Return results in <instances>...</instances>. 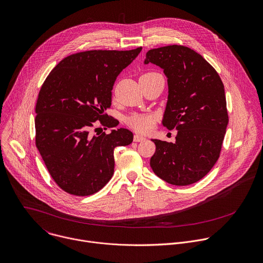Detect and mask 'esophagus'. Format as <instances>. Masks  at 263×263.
I'll use <instances>...</instances> for the list:
<instances>
[{"label":"esophagus","mask_w":263,"mask_h":263,"mask_svg":"<svg viewBox=\"0 0 263 263\" xmlns=\"http://www.w3.org/2000/svg\"><path fill=\"white\" fill-rule=\"evenodd\" d=\"M133 140H134L135 142H140V141H143V140H145V138H144L143 136H141V135L135 134V135H134V137H133Z\"/></svg>","instance_id":"esophagus-1"}]
</instances>
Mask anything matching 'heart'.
Returning <instances> with one entry per match:
<instances>
[{"instance_id":"b5f03b06","label":"heart","mask_w":263,"mask_h":263,"mask_svg":"<svg viewBox=\"0 0 263 263\" xmlns=\"http://www.w3.org/2000/svg\"><path fill=\"white\" fill-rule=\"evenodd\" d=\"M159 73L156 72H148L143 75H156ZM156 118L153 115H143V114H135L127 118L126 123L127 125L132 128L134 131L138 133H148L153 130L155 126Z\"/></svg>"}]
</instances>
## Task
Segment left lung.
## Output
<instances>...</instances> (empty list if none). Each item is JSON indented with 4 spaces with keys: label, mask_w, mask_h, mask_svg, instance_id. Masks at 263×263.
I'll return each mask as SVG.
<instances>
[{
    "label": "left lung",
    "mask_w": 263,
    "mask_h": 263,
    "mask_svg": "<svg viewBox=\"0 0 263 263\" xmlns=\"http://www.w3.org/2000/svg\"><path fill=\"white\" fill-rule=\"evenodd\" d=\"M164 70L168 100L162 124L176 128V142L152 139L149 164L160 179L176 186L200 181L220 157L228 124L224 84L215 68L195 50L168 45L146 52L144 64Z\"/></svg>",
    "instance_id": "1"
}]
</instances>
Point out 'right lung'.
Returning <instances> with one entry per match:
<instances>
[{
	"mask_svg": "<svg viewBox=\"0 0 263 263\" xmlns=\"http://www.w3.org/2000/svg\"><path fill=\"white\" fill-rule=\"evenodd\" d=\"M141 49L71 54L43 82L35 108L36 146L51 178L65 192L87 196L101 190L114 174L115 148L133 141V133L124 128L95 135L92 130L97 121L107 128L119 125L104 111L111 105L118 75Z\"/></svg>",
	"mask_w": 263,
	"mask_h": 263,
	"instance_id": "obj_1",
	"label": "right lung"
}]
</instances>
